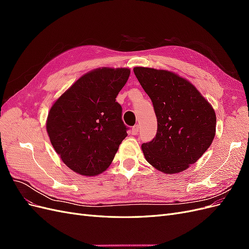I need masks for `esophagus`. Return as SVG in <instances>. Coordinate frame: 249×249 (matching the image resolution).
I'll return each mask as SVG.
<instances>
[{
  "mask_svg": "<svg viewBox=\"0 0 249 249\" xmlns=\"http://www.w3.org/2000/svg\"><path fill=\"white\" fill-rule=\"evenodd\" d=\"M139 133V124H135L132 127V134L133 135H137Z\"/></svg>",
  "mask_w": 249,
  "mask_h": 249,
  "instance_id": "esophagus-1",
  "label": "esophagus"
}]
</instances>
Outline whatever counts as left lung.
I'll use <instances>...</instances> for the list:
<instances>
[{
	"label": "left lung",
	"mask_w": 249,
	"mask_h": 249,
	"mask_svg": "<svg viewBox=\"0 0 249 249\" xmlns=\"http://www.w3.org/2000/svg\"><path fill=\"white\" fill-rule=\"evenodd\" d=\"M134 73L152 100L158 122L156 137L141 146L146 161L169 175L187 169L212 144L213 108L190 82L176 73L147 67H135Z\"/></svg>",
	"instance_id": "8db88e82"
}]
</instances>
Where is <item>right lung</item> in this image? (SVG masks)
<instances>
[{
  "mask_svg": "<svg viewBox=\"0 0 249 249\" xmlns=\"http://www.w3.org/2000/svg\"><path fill=\"white\" fill-rule=\"evenodd\" d=\"M127 69L95 70L81 77L50 110L47 131L67 167L93 177L106 170L129 130L116 96Z\"/></svg>",
  "mask_w": 249,
  "mask_h": 249,
  "instance_id": "1",
  "label": "right lung"
}]
</instances>
